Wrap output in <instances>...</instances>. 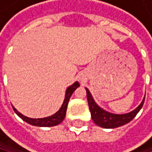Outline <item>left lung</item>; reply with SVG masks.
<instances>
[{"label":"left lung","instance_id":"8db88e82","mask_svg":"<svg viewBox=\"0 0 152 152\" xmlns=\"http://www.w3.org/2000/svg\"><path fill=\"white\" fill-rule=\"evenodd\" d=\"M86 97H87V102H88L89 109H90V113L92 119L95 123L104 129H115L123 126L129 122H130L134 118L136 117L138 112L140 110L144 104L145 97L143 98L142 102L140 105L133 110V111L127 113V114H113V113H109L106 110L102 109L100 107H98L95 100L93 99L89 90L86 88Z\"/></svg>","mask_w":152,"mask_h":152}]
</instances>
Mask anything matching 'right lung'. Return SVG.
Returning <instances> with one entry per match:
<instances>
[{
    "mask_svg": "<svg viewBox=\"0 0 152 152\" xmlns=\"http://www.w3.org/2000/svg\"><path fill=\"white\" fill-rule=\"evenodd\" d=\"M79 86L80 85H79L78 82H75L73 85H71L70 86L67 87V89L66 90V96H65V99H64L62 107H60V109L56 113H55L54 115H52L50 117L43 118H27V117L23 116V114H21L20 112H18V111H17V109L14 108L13 107H12V108L14 110V112L18 115L23 120H24L25 122H27V123L31 124L33 126H36V127H53V126H56V125L60 124L61 122L64 120V118H65L70 96H72L74 91L77 89Z\"/></svg>",
    "mask_w": 152,
    "mask_h": 152,
    "instance_id": "obj_1",
    "label": "right lung"
}]
</instances>
